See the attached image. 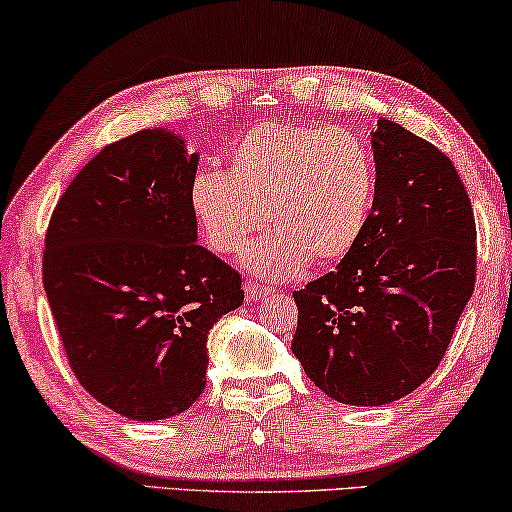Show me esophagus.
Segmentation results:
<instances>
[{"label":"esophagus","mask_w":512,"mask_h":512,"mask_svg":"<svg viewBox=\"0 0 512 512\" xmlns=\"http://www.w3.org/2000/svg\"><path fill=\"white\" fill-rule=\"evenodd\" d=\"M272 291H275V289H270V286H263L261 282H254V279H247V282H244V293H247L249 303H258V300L268 298Z\"/></svg>","instance_id":"esophagus-1"}]
</instances>
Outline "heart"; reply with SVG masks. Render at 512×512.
I'll list each match as a JSON object with an SVG mask.
<instances>
[{
    "label": "heart",
    "instance_id": "obj_1",
    "mask_svg": "<svg viewBox=\"0 0 512 512\" xmlns=\"http://www.w3.org/2000/svg\"><path fill=\"white\" fill-rule=\"evenodd\" d=\"M228 172L200 167L188 200L216 254H240L265 221L275 228L249 249L251 270L293 277L333 265L361 240L373 212L377 167L370 146L349 130L265 121L230 144Z\"/></svg>",
    "mask_w": 512,
    "mask_h": 512
}]
</instances>
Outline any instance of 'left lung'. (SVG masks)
<instances>
[{
  "label": "left lung",
  "instance_id": "1",
  "mask_svg": "<svg viewBox=\"0 0 512 512\" xmlns=\"http://www.w3.org/2000/svg\"><path fill=\"white\" fill-rule=\"evenodd\" d=\"M368 226L328 275L293 291L291 352L335 401L384 405L443 361L475 286V219L452 160L394 121L373 132Z\"/></svg>",
  "mask_w": 512,
  "mask_h": 512
}]
</instances>
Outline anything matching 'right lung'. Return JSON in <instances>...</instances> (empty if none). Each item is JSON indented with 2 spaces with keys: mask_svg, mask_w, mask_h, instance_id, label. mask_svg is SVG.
<instances>
[{
  "mask_svg": "<svg viewBox=\"0 0 512 512\" xmlns=\"http://www.w3.org/2000/svg\"><path fill=\"white\" fill-rule=\"evenodd\" d=\"M198 156L167 130L107 144L46 230L44 289L69 368L118 415L156 422L205 389L207 335L242 305V277L200 247Z\"/></svg>",
  "mask_w": 512,
  "mask_h": 512,
  "instance_id": "obj_1",
  "label": "right lung"
}]
</instances>
